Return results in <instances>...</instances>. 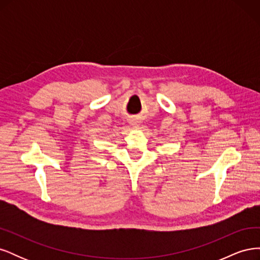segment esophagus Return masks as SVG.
Returning <instances> with one entry per match:
<instances>
[{"mask_svg": "<svg viewBox=\"0 0 260 260\" xmlns=\"http://www.w3.org/2000/svg\"><path fill=\"white\" fill-rule=\"evenodd\" d=\"M131 124H132V125H138V122H137V121H132Z\"/></svg>", "mask_w": 260, "mask_h": 260, "instance_id": "1", "label": "esophagus"}]
</instances>
